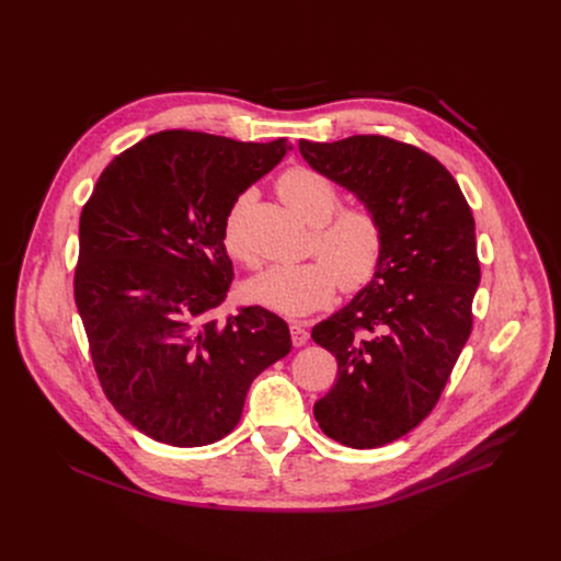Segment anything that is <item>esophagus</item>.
<instances>
[{
    "label": "esophagus",
    "mask_w": 561,
    "mask_h": 561,
    "mask_svg": "<svg viewBox=\"0 0 561 561\" xmlns=\"http://www.w3.org/2000/svg\"><path fill=\"white\" fill-rule=\"evenodd\" d=\"M290 340H293V346L295 348H299V346H304L306 342H308V331L304 329V324H290Z\"/></svg>",
    "instance_id": "1"
}]
</instances>
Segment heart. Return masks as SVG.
Wrapping results in <instances>:
<instances>
[{"label": "heart", "instance_id": "heart-1", "mask_svg": "<svg viewBox=\"0 0 561 561\" xmlns=\"http://www.w3.org/2000/svg\"><path fill=\"white\" fill-rule=\"evenodd\" d=\"M284 204L312 228L310 253L319 260L273 266L247 284V295L286 317H301L333 301L337 284L346 293L364 288L379 268L383 230L377 215L362 206L340 208L337 186L319 171L293 167L277 180ZM249 193L239 195L224 219V247L230 257L253 266L244 244V210Z\"/></svg>", "mask_w": 561, "mask_h": 561}]
</instances>
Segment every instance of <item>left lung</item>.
<instances>
[{
	"instance_id": "1",
	"label": "left lung",
	"mask_w": 561,
	"mask_h": 561,
	"mask_svg": "<svg viewBox=\"0 0 561 561\" xmlns=\"http://www.w3.org/2000/svg\"><path fill=\"white\" fill-rule=\"evenodd\" d=\"M299 150L383 230L370 284L310 335L337 359L333 388L312 409L319 428L348 448H379L431 415L472 331L474 219L446 167L413 144L353 135L301 139Z\"/></svg>"
}]
</instances>
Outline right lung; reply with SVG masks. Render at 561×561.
Returning a JSON list of instances; mask_svg holds the SVG:
<instances>
[{
	"mask_svg": "<svg viewBox=\"0 0 561 561\" xmlns=\"http://www.w3.org/2000/svg\"><path fill=\"white\" fill-rule=\"evenodd\" d=\"M288 139L154 133L104 169L79 217L75 304L100 386L137 431L193 448L226 437L253 379L290 353L282 317L239 306L224 247L230 204Z\"/></svg>",
	"mask_w": 561,
	"mask_h": 561,
	"instance_id": "obj_1",
	"label": "right lung"
}]
</instances>
